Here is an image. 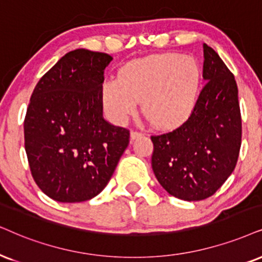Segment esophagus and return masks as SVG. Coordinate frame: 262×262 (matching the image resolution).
Here are the masks:
<instances>
[{
	"label": "esophagus",
	"mask_w": 262,
	"mask_h": 262,
	"mask_svg": "<svg viewBox=\"0 0 262 262\" xmlns=\"http://www.w3.org/2000/svg\"><path fill=\"white\" fill-rule=\"evenodd\" d=\"M140 137H142V133H140V132H138V130L130 132V140H135V139H138Z\"/></svg>",
	"instance_id": "obj_1"
}]
</instances>
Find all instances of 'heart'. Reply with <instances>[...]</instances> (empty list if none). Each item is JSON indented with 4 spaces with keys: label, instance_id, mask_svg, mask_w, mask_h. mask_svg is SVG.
I'll return each mask as SVG.
<instances>
[{
    "label": "heart",
    "instance_id": "b5f03b06",
    "mask_svg": "<svg viewBox=\"0 0 262 262\" xmlns=\"http://www.w3.org/2000/svg\"><path fill=\"white\" fill-rule=\"evenodd\" d=\"M203 72L197 59L177 53L155 54L121 69L117 79L101 85V102L115 123L142 112L155 127L171 129L185 123L196 110Z\"/></svg>",
    "mask_w": 262,
    "mask_h": 262
}]
</instances>
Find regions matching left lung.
I'll return each mask as SVG.
<instances>
[{
	"label": "left lung",
	"instance_id": "1",
	"mask_svg": "<svg viewBox=\"0 0 262 262\" xmlns=\"http://www.w3.org/2000/svg\"><path fill=\"white\" fill-rule=\"evenodd\" d=\"M203 78L196 110L169 133L154 135L152 169L171 196L193 202L213 196L237 164L242 140L238 88L232 72L204 43Z\"/></svg>",
	"mask_w": 262,
	"mask_h": 262
}]
</instances>
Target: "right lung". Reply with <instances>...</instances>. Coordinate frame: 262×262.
I'll list each match as a JSON object with an SVG mask.
<instances>
[{"mask_svg": "<svg viewBox=\"0 0 262 262\" xmlns=\"http://www.w3.org/2000/svg\"><path fill=\"white\" fill-rule=\"evenodd\" d=\"M106 53L75 49L36 84L24 121L32 178L52 200L77 203L104 190L129 144V130L102 117Z\"/></svg>", "mask_w": 262, "mask_h": 262, "instance_id": "1", "label": "right lung"}]
</instances>
